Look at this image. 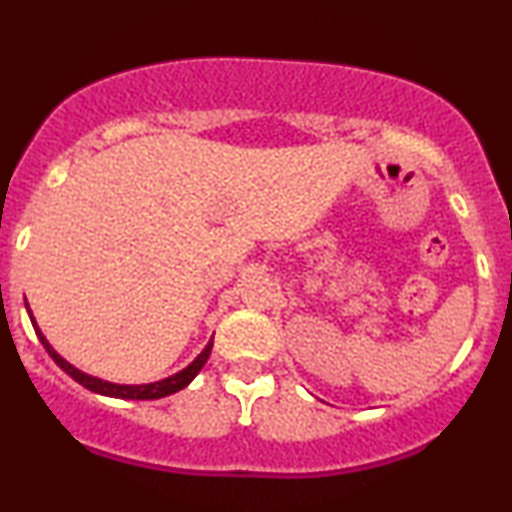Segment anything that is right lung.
Returning <instances> with one entry per match:
<instances>
[{
  "label": "right lung",
  "mask_w": 512,
  "mask_h": 512,
  "mask_svg": "<svg viewBox=\"0 0 512 512\" xmlns=\"http://www.w3.org/2000/svg\"><path fill=\"white\" fill-rule=\"evenodd\" d=\"M30 322H33V326H35V334H38V338L42 341V346H45V350L49 353V357H52L54 362H57V365L64 369L66 374H69V377L73 379V381H78L80 386H85V389L88 391H95V393H102V396H112V398H128V400H155V398H164V396H171V393H176V391H181V389H186V386L190 384V381H193L195 377H197V372H200L202 367H205V362H207V357H209V353H212V341L207 343V348L202 350L200 355L195 357L193 362H190V365L183 369V372H178V374H174V377H169V379H162V381H155V384H140V386H123V384H109V381H102V379H97V377H90V374H85V372H80V369H76L73 365H69V362L64 360V357H61L57 350H54L52 346H49L47 343V338L42 336V331L38 329V324H35V319L30 317Z\"/></svg>",
  "instance_id": "obj_1"
}]
</instances>
